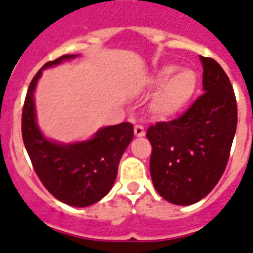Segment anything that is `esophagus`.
<instances>
[{
    "label": "esophagus",
    "instance_id": "esophagus-1",
    "mask_svg": "<svg viewBox=\"0 0 253 253\" xmlns=\"http://www.w3.org/2000/svg\"><path fill=\"white\" fill-rule=\"evenodd\" d=\"M133 132H135V136L137 137L145 136V130H144V127L140 126V125H135V127H133Z\"/></svg>",
    "mask_w": 253,
    "mask_h": 253
}]
</instances>
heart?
<instances>
[{
	"instance_id": "obj_1",
	"label": "heart",
	"mask_w": 253,
	"mask_h": 253,
	"mask_svg": "<svg viewBox=\"0 0 253 253\" xmlns=\"http://www.w3.org/2000/svg\"><path fill=\"white\" fill-rule=\"evenodd\" d=\"M150 84L159 90L153 99V112L161 118H169L181 112L194 96L198 74L192 68L163 65L150 78Z\"/></svg>"
}]
</instances>
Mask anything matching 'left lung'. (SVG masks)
<instances>
[{
	"label": "left lung",
	"instance_id": "obj_1",
	"mask_svg": "<svg viewBox=\"0 0 253 253\" xmlns=\"http://www.w3.org/2000/svg\"><path fill=\"white\" fill-rule=\"evenodd\" d=\"M203 92L180 118L146 131L152 144L153 185L169 203L190 206L215 188L224 173L237 130V100L217 61L199 56Z\"/></svg>",
	"mask_w": 253,
	"mask_h": 253
}]
</instances>
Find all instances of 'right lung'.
Masks as SVG:
<instances>
[{"label": "right lung", "mask_w": 253, "mask_h": 253, "mask_svg": "<svg viewBox=\"0 0 253 253\" xmlns=\"http://www.w3.org/2000/svg\"><path fill=\"white\" fill-rule=\"evenodd\" d=\"M78 55L48 61L32 80L25 96L22 133L36 173L51 194L73 207H87L104 198L116 181L118 165L133 137V126L122 122L99 128L84 141L58 143L44 136L37 125L35 90L42 72Z\"/></svg>", "instance_id": "right-lung-1"}]
</instances>
